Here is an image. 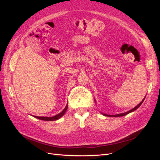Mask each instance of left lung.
<instances>
[{
	"label": "left lung",
	"instance_id": "1",
	"mask_svg": "<svg viewBox=\"0 0 160 160\" xmlns=\"http://www.w3.org/2000/svg\"><path fill=\"white\" fill-rule=\"evenodd\" d=\"M144 99H145V98L142 101V102L140 103L139 104H138L136 107L135 108H133L132 109H131L130 111H127V112H125V113H120V114H118V115H107V114H104V113H102V114H103L105 116H108V117H122V116H124V115H127V114H128V113H131V112H132V111H134L135 110H136L140 105H141L142 104V103L143 102V101H144Z\"/></svg>",
	"mask_w": 160,
	"mask_h": 160
}]
</instances>
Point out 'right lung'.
I'll use <instances>...</instances> for the list:
<instances>
[{
	"instance_id": "add662e5",
	"label": "right lung",
	"mask_w": 160,
	"mask_h": 160,
	"mask_svg": "<svg viewBox=\"0 0 160 160\" xmlns=\"http://www.w3.org/2000/svg\"><path fill=\"white\" fill-rule=\"evenodd\" d=\"M67 107H68V106L67 105L66 107H65V108L62 111V112H61L60 113L57 114V115H56L55 116H53V117H51V118H49V117H38V116H35V117L36 118H37V119H41V120H44V121H55L57 119H59V118H61L62 116L65 114V111L67 110Z\"/></svg>"
}]
</instances>
